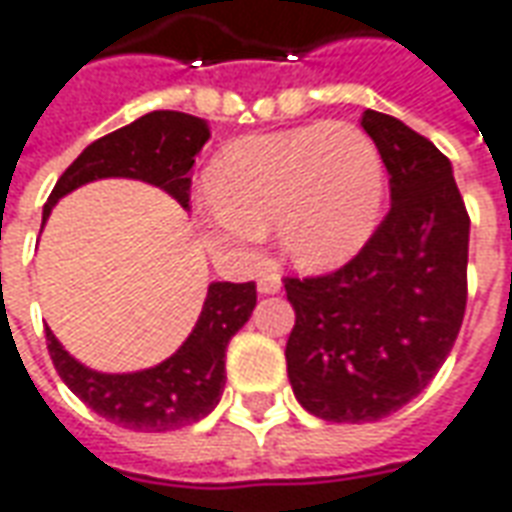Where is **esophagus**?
Segmentation results:
<instances>
[{"label": "esophagus", "instance_id": "obj_1", "mask_svg": "<svg viewBox=\"0 0 512 512\" xmlns=\"http://www.w3.org/2000/svg\"><path fill=\"white\" fill-rule=\"evenodd\" d=\"M278 292H281V278L278 275L259 278V295H278Z\"/></svg>", "mask_w": 512, "mask_h": 512}]
</instances>
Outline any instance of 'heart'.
<instances>
[{"mask_svg":"<svg viewBox=\"0 0 512 512\" xmlns=\"http://www.w3.org/2000/svg\"><path fill=\"white\" fill-rule=\"evenodd\" d=\"M201 239L217 259L250 267L273 223L289 262L325 273L355 259L380 223L386 168L353 123H308L226 146L206 173Z\"/></svg>","mask_w":512,"mask_h":512,"instance_id":"obj_1","label":"heart"}]
</instances>
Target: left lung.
<instances>
[{
    "mask_svg": "<svg viewBox=\"0 0 512 512\" xmlns=\"http://www.w3.org/2000/svg\"><path fill=\"white\" fill-rule=\"evenodd\" d=\"M364 132L389 170L391 209L364 250L320 278H286L295 328L286 372L328 422H378L436 378L466 311L469 215L452 162L391 115Z\"/></svg>",
    "mask_w": 512,
    "mask_h": 512,
    "instance_id": "1",
    "label": "left lung"
}]
</instances>
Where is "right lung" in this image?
<instances>
[{
  "mask_svg": "<svg viewBox=\"0 0 512 512\" xmlns=\"http://www.w3.org/2000/svg\"><path fill=\"white\" fill-rule=\"evenodd\" d=\"M212 137L209 123L187 112L154 110L123 129L90 143L68 165L43 206V223L54 204L96 179H137L165 190L190 209V170ZM256 308V284L212 281L190 336L162 364L140 372H99L65 350L52 328L46 342L54 369L88 408L137 433H165L215 411L226 386V347Z\"/></svg>",
  "mask_w": 512,
  "mask_h": 512,
  "instance_id": "right-lung-1",
  "label": "right lung"
}]
</instances>
